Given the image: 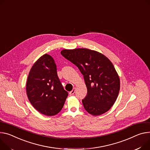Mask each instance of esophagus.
Returning a JSON list of instances; mask_svg holds the SVG:
<instances>
[{
  "instance_id": "esophagus-1",
  "label": "esophagus",
  "mask_w": 150,
  "mask_h": 150,
  "mask_svg": "<svg viewBox=\"0 0 150 150\" xmlns=\"http://www.w3.org/2000/svg\"><path fill=\"white\" fill-rule=\"evenodd\" d=\"M75 92V88H74L73 90H72L71 91L69 92V94H70V95H73V94H74Z\"/></svg>"
}]
</instances>
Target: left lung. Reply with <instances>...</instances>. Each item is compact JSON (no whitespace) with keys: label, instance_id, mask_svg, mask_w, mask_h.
<instances>
[{"label":"left lung","instance_id":"obj_1","mask_svg":"<svg viewBox=\"0 0 150 150\" xmlns=\"http://www.w3.org/2000/svg\"><path fill=\"white\" fill-rule=\"evenodd\" d=\"M61 54L83 75L87 88V96L82 100L85 110L95 116L110 110L120 88V78L111 62L103 54L87 48L65 49Z\"/></svg>","mask_w":150,"mask_h":150}]
</instances>
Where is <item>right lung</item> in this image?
<instances>
[{
    "label": "right lung",
    "mask_w": 150,
    "mask_h": 150,
    "mask_svg": "<svg viewBox=\"0 0 150 150\" xmlns=\"http://www.w3.org/2000/svg\"><path fill=\"white\" fill-rule=\"evenodd\" d=\"M26 92L32 106L41 114L52 116L62 110L68 93L60 83L56 64L49 54L40 57L32 67Z\"/></svg>",
    "instance_id": "right-lung-1"
}]
</instances>
